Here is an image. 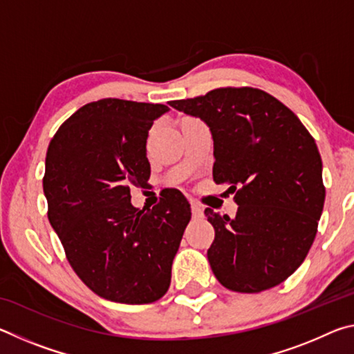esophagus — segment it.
<instances>
[{"label":"esophagus","instance_id":"1","mask_svg":"<svg viewBox=\"0 0 354 354\" xmlns=\"http://www.w3.org/2000/svg\"><path fill=\"white\" fill-rule=\"evenodd\" d=\"M190 207H192V214H194L195 218H201L203 217V207L198 205V203L192 201L190 203Z\"/></svg>","mask_w":354,"mask_h":354}]
</instances>
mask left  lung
Here are the masks:
<instances>
[{
	"instance_id": "left-lung-1",
	"label": "left lung",
	"mask_w": 354,
	"mask_h": 354,
	"mask_svg": "<svg viewBox=\"0 0 354 354\" xmlns=\"http://www.w3.org/2000/svg\"><path fill=\"white\" fill-rule=\"evenodd\" d=\"M171 107L198 117L214 139L212 176L230 185L234 218L206 207L215 237L207 259L226 289L257 293L301 266L325 203L314 137L289 107L253 87H221Z\"/></svg>"
}]
</instances>
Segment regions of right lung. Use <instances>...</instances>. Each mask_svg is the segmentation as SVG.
Returning <instances> with one entry per match:
<instances>
[{
    "mask_svg": "<svg viewBox=\"0 0 354 354\" xmlns=\"http://www.w3.org/2000/svg\"><path fill=\"white\" fill-rule=\"evenodd\" d=\"M169 106L104 98L82 106L53 137L44 192L48 220L71 268L101 298L158 301L190 221V205L170 190L153 209L131 205V185L145 187L148 131Z\"/></svg>",
    "mask_w": 354,
    "mask_h": 354,
    "instance_id": "add662e5",
    "label": "right lung"
}]
</instances>
